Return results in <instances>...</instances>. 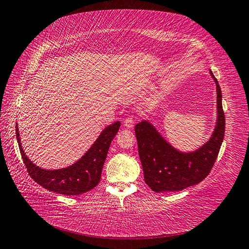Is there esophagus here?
<instances>
[{
	"label": "esophagus",
	"mask_w": 249,
	"mask_h": 249,
	"mask_svg": "<svg viewBox=\"0 0 249 249\" xmlns=\"http://www.w3.org/2000/svg\"><path fill=\"white\" fill-rule=\"evenodd\" d=\"M134 119L131 118V116H129V118H127V119H125V121H124V126L127 129H131L134 127Z\"/></svg>",
	"instance_id": "1"
}]
</instances>
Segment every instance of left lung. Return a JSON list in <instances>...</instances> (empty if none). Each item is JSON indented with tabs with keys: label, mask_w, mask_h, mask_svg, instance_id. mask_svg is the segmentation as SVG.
I'll list each match as a JSON object with an SVG mask.
<instances>
[{
	"label": "left lung",
	"mask_w": 249,
	"mask_h": 249,
	"mask_svg": "<svg viewBox=\"0 0 249 249\" xmlns=\"http://www.w3.org/2000/svg\"><path fill=\"white\" fill-rule=\"evenodd\" d=\"M210 75L216 84L217 119L210 139L197 150H177L150 121L135 126L144 181L153 192H179L200 183L213 168L225 136V114L218 81L211 71Z\"/></svg>",
	"instance_id": "obj_1"
}]
</instances>
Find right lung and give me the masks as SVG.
Listing matches in <instances>:
<instances>
[{
	"label": "right lung",
	"instance_id": "add662e5",
	"mask_svg": "<svg viewBox=\"0 0 249 249\" xmlns=\"http://www.w3.org/2000/svg\"><path fill=\"white\" fill-rule=\"evenodd\" d=\"M121 126V122L116 121L107 126L92 146L86 152L80 160L72 165L47 170L32 162L21 145L18 125L16 124V137L24 165L28 169L30 177L40 186L56 194L66 196H77L93 189L100 181L104 162L108 154V150Z\"/></svg>",
	"mask_w": 249,
	"mask_h": 249
}]
</instances>
